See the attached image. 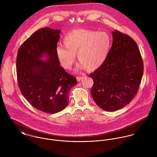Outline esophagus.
Segmentation results:
<instances>
[{
  "label": "esophagus",
  "mask_w": 157,
  "mask_h": 157,
  "mask_svg": "<svg viewBox=\"0 0 157 157\" xmlns=\"http://www.w3.org/2000/svg\"><path fill=\"white\" fill-rule=\"evenodd\" d=\"M83 78V77L78 76V77H77V80L78 82H80V81H81V80H82Z\"/></svg>",
  "instance_id": "34e87169"
}]
</instances>
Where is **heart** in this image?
Returning <instances> with one entry per match:
<instances>
[{
    "label": "heart",
    "mask_w": 157,
    "mask_h": 157,
    "mask_svg": "<svg viewBox=\"0 0 157 157\" xmlns=\"http://www.w3.org/2000/svg\"><path fill=\"white\" fill-rule=\"evenodd\" d=\"M65 46H57V57L65 69H71L75 62V55L80 64L76 70L87 69L94 71L102 66L107 59L111 47L109 35L104 31L75 29L63 39Z\"/></svg>",
    "instance_id": "b5f03b06"
}]
</instances>
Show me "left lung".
<instances>
[{"label": "left lung", "instance_id": "obj_1", "mask_svg": "<svg viewBox=\"0 0 157 157\" xmlns=\"http://www.w3.org/2000/svg\"><path fill=\"white\" fill-rule=\"evenodd\" d=\"M105 62L90 74L94 80L91 94L101 109L115 111L127 105L136 95L143 74L138 47L129 36L114 30Z\"/></svg>", "mask_w": 157, "mask_h": 157}]
</instances>
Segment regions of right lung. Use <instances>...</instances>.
I'll return each mask as SVG.
<instances>
[{
  "instance_id": "add662e5",
  "label": "right lung",
  "mask_w": 157,
  "mask_h": 157,
  "mask_svg": "<svg viewBox=\"0 0 157 157\" xmlns=\"http://www.w3.org/2000/svg\"><path fill=\"white\" fill-rule=\"evenodd\" d=\"M60 33L48 27L36 31L21 45L16 60L23 97L37 109L51 114L67 106L69 92L77 83L75 77L60 66L56 56Z\"/></svg>"
}]
</instances>
